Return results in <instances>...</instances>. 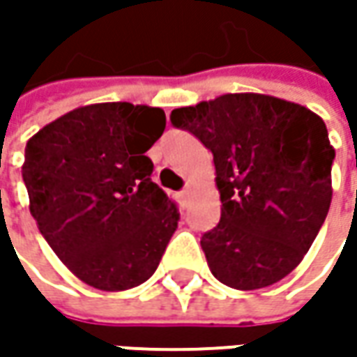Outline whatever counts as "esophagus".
Returning a JSON list of instances; mask_svg holds the SVG:
<instances>
[{
    "label": "esophagus",
    "instance_id": "1",
    "mask_svg": "<svg viewBox=\"0 0 357 357\" xmlns=\"http://www.w3.org/2000/svg\"><path fill=\"white\" fill-rule=\"evenodd\" d=\"M178 197H181V200H186L188 197H190V188L186 186V188H183L181 192H178Z\"/></svg>",
    "mask_w": 357,
    "mask_h": 357
}]
</instances>
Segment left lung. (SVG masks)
<instances>
[{"label":"left lung","mask_w":357,"mask_h":357,"mask_svg":"<svg viewBox=\"0 0 357 357\" xmlns=\"http://www.w3.org/2000/svg\"><path fill=\"white\" fill-rule=\"evenodd\" d=\"M213 153L222 213L200 246L214 278L258 290L294 270L332 202L334 149L328 129L302 105L230 93L171 113Z\"/></svg>","instance_id":"8db88e82"}]
</instances>
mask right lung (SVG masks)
I'll list each match as a JSON object with an SVG mask.
<instances>
[{
    "instance_id": "1",
    "label": "right lung",
    "mask_w": 357,
    "mask_h": 357,
    "mask_svg": "<svg viewBox=\"0 0 357 357\" xmlns=\"http://www.w3.org/2000/svg\"><path fill=\"white\" fill-rule=\"evenodd\" d=\"M165 111L130 103L79 107L25 146L29 211L79 280L115 292L149 280L178 225L176 202L153 183L144 153Z\"/></svg>"
}]
</instances>
